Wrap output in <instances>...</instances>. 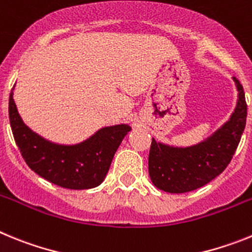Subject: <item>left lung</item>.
<instances>
[{"label": "left lung", "mask_w": 252, "mask_h": 252, "mask_svg": "<svg viewBox=\"0 0 252 252\" xmlns=\"http://www.w3.org/2000/svg\"><path fill=\"white\" fill-rule=\"evenodd\" d=\"M239 101L230 121L212 136L189 148H174L153 139L149 153V175L157 188L186 193L206 186L221 174L232 159L246 125L248 104L242 84L233 77Z\"/></svg>", "instance_id": "1"}]
</instances>
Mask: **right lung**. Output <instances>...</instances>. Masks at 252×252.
<instances>
[{
  "instance_id": "add662e5",
  "label": "right lung",
  "mask_w": 252,
  "mask_h": 252,
  "mask_svg": "<svg viewBox=\"0 0 252 252\" xmlns=\"http://www.w3.org/2000/svg\"><path fill=\"white\" fill-rule=\"evenodd\" d=\"M8 101V115L13 139L31 170L55 186L68 189H90L103 182L113 155L131 127L115 125L103 127L77 145L54 144L24 124L13 101Z\"/></svg>"
}]
</instances>
